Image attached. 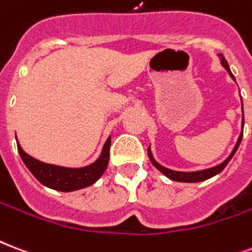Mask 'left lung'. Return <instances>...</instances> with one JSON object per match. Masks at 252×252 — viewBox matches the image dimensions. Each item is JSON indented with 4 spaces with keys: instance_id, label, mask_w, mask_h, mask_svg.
I'll list each match as a JSON object with an SVG mask.
<instances>
[{
    "instance_id": "8db88e82",
    "label": "left lung",
    "mask_w": 252,
    "mask_h": 252,
    "mask_svg": "<svg viewBox=\"0 0 252 252\" xmlns=\"http://www.w3.org/2000/svg\"><path fill=\"white\" fill-rule=\"evenodd\" d=\"M220 63H222V66L227 70V72L230 74V76L233 78L234 80H235V78H234V75L231 74V71H230V67H228L227 64V61L224 59L223 55H220ZM243 124H245V118H243V122H242V133L241 136H239V139H238L237 141V145L234 147L233 152H231V155L226 158V160L222 162V164L217 165V166H214V168H210V169H206V170H199V172H190V173H185V172H176V170H170V169H166L164 168V166H161L158 162H156L155 161V158H153V156H152L151 151L148 149V156H149V158H151L152 164L155 165L158 170H160L162 174H165L166 177L170 178V180H173V181H177V182H199V181H205V180H207V178L213 177V176H216V174H218V173H220L222 170H223L224 168H226V165L228 164V161L233 158V156L235 155V152H237L238 147H239V144H241L242 141V136H243Z\"/></svg>"
}]
</instances>
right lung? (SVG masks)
Here are the masks:
<instances>
[{
  "label": "right lung",
  "mask_w": 252,
  "mask_h": 252,
  "mask_svg": "<svg viewBox=\"0 0 252 252\" xmlns=\"http://www.w3.org/2000/svg\"><path fill=\"white\" fill-rule=\"evenodd\" d=\"M109 147H111V139L105 141L101 156L99 160L94 162L90 166L80 169L62 168V166H55V165L45 164L41 161L32 158L25 153L24 149L21 148L19 143H17L19 156L32 172L34 177L41 182L42 185L51 188L59 191H72V190L83 189L87 186L92 185L99 178L103 176V173L107 169L109 161Z\"/></svg>",
  "instance_id": "right-lung-1"
}]
</instances>
